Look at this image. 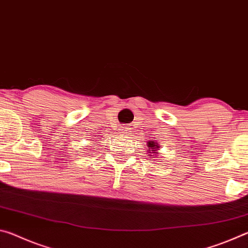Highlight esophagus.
I'll return each mask as SVG.
<instances>
[{"mask_svg":"<svg viewBox=\"0 0 248 248\" xmlns=\"http://www.w3.org/2000/svg\"><path fill=\"white\" fill-rule=\"evenodd\" d=\"M130 130V128H128L127 125H124V127H123L120 129V131H121V133H124V136H125V133H128V131Z\"/></svg>","mask_w":248,"mask_h":248,"instance_id":"obj_1","label":"esophagus"}]
</instances>
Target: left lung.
Segmentation results:
<instances>
[{
	"mask_svg": "<svg viewBox=\"0 0 248 248\" xmlns=\"http://www.w3.org/2000/svg\"><path fill=\"white\" fill-rule=\"evenodd\" d=\"M148 143H149V148H151L150 151H152V153H153V152H154V153H157V152H155L154 148H155V146H158V145H156V143H155L154 141H149ZM154 156H155V155H154Z\"/></svg>",
	"mask_w": 248,
	"mask_h": 248,
	"instance_id": "obj_1",
	"label": "left lung"
}]
</instances>
